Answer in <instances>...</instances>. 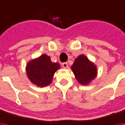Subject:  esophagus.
Masks as SVG:
<instances>
[{
    "mask_svg": "<svg viewBox=\"0 0 125 125\" xmlns=\"http://www.w3.org/2000/svg\"><path fill=\"white\" fill-rule=\"evenodd\" d=\"M62 67H63L64 68H67V67H68V64H67V62H62Z\"/></svg>",
    "mask_w": 125,
    "mask_h": 125,
    "instance_id": "34e87169",
    "label": "esophagus"
}]
</instances>
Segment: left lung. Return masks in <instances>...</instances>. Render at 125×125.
Segmentation results:
<instances>
[{
  "mask_svg": "<svg viewBox=\"0 0 125 125\" xmlns=\"http://www.w3.org/2000/svg\"><path fill=\"white\" fill-rule=\"evenodd\" d=\"M72 70L77 81L83 85L89 84L96 76V67L84 55H79L74 60Z\"/></svg>",
  "mask_w": 125,
  "mask_h": 125,
  "instance_id": "8db88e82",
  "label": "left lung"
}]
</instances>
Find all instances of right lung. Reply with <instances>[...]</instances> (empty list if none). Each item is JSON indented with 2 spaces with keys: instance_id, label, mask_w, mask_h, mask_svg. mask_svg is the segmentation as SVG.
<instances>
[{
  "instance_id": "1",
  "label": "right lung",
  "mask_w": 125,
  "mask_h": 125,
  "mask_svg": "<svg viewBox=\"0 0 125 125\" xmlns=\"http://www.w3.org/2000/svg\"><path fill=\"white\" fill-rule=\"evenodd\" d=\"M60 65L53 62L51 58L43 54L39 58L31 60L27 65V74L32 83L39 86H46L52 82L55 71Z\"/></svg>"
}]
</instances>
